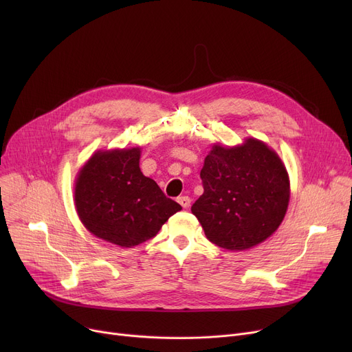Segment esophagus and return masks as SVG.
Wrapping results in <instances>:
<instances>
[{"label":"esophagus","instance_id":"obj_1","mask_svg":"<svg viewBox=\"0 0 352 352\" xmlns=\"http://www.w3.org/2000/svg\"><path fill=\"white\" fill-rule=\"evenodd\" d=\"M178 202H179L182 208H188L190 204H191V198L190 197H179Z\"/></svg>","mask_w":352,"mask_h":352}]
</instances>
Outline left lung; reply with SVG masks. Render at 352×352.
I'll return each instance as SVG.
<instances>
[{
  "label": "left lung",
  "mask_w": 352,
  "mask_h": 352,
  "mask_svg": "<svg viewBox=\"0 0 352 352\" xmlns=\"http://www.w3.org/2000/svg\"><path fill=\"white\" fill-rule=\"evenodd\" d=\"M201 179L204 194L191 211L215 245L248 250L281 226L289 202V177L264 141L251 137L235 146L214 144Z\"/></svg>",
  "instance_id": "1"
}]
</instances>
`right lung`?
<instances>
[{
	"mask_svg": "<svg viewBox=\"0 0 352 352\" xmlns=\"http://www.w3.org/2000/svg\"><path fill=\"white\" fill-rule=\"evenodd\" d=\"M141 148L100 150L78 171L74 201L84 227L100 239L133 248L158 234L181 206L140 170Z\"/></svg>",
	"mask_w": 352,
	"mask_h": 352,
	"instance_id": "obj_1",
	"label": "right lung"
}]
</instances>
